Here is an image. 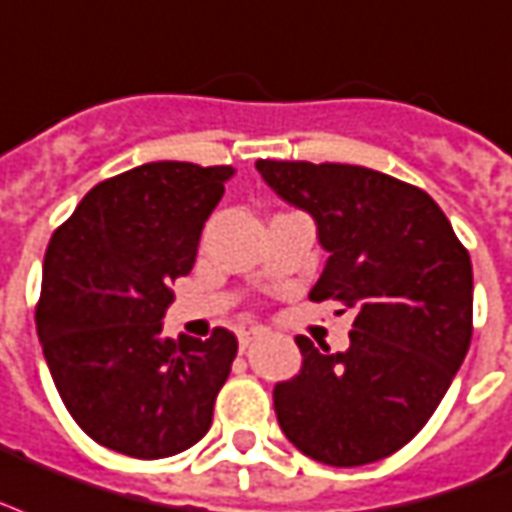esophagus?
<instances>
[{"instance_id": "obj_1", "label": "esophagus", "mask_w": 512, "mask_h": 512, "mask_svg": "<svg viewBox=\"0 0 512 512\" xmlns=\"http://www.w3.org/2000/svg\"><path fill=\"white\" fill-rule=\"evenodd\" d=\"M260 335H263V333H260V330H247V333H241V335H239V343H241V349H247L249 343H252V341H257V338H260Z\"/></svg>"}]
</instances>
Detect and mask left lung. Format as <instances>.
<instances>
[{
	"label": "left lung",
	"mask_w": 512,
	"mask_h": 512,
	"mask_svg": "<svg viewBox=\"0 0 512 512\" xmlns=\"http://www.w3.org/2000/svg\"><path fill=\"white\" fill-rule=\"evenodd\" d=\"M255 166L317 222L327 263L308 298L354 311L346 351L295 338L303 368L273 389L279 427L322 464L378 462L416 438L470 349V255L440 206L389 174L346 163Z\"/></svg>",
	"instance_id": "8db88e82"
}]
</instances>
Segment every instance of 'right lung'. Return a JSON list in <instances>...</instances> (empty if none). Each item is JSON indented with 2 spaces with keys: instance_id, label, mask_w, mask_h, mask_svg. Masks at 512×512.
Returning <instances> with one entry per match:
<instances>
[{
  "instance_id": "add662e5",
  "label": "right lung",
  "mask_w": 512,
  "mask_h": 512,
  "mask_svg": "<svg viewBox=\"0 0 512 512\" xmlns=\"http://www.w3.org/2000/svg\"><path fill=\"white\" fill-rule=\"evenodd\" d=\"M233 174L144 163L99 182L50 239L37 335L66 411L99 446L163 459L212 427L239 341L225 327L171 341L161 319Z\"/></svg>"
}]
</instances>
